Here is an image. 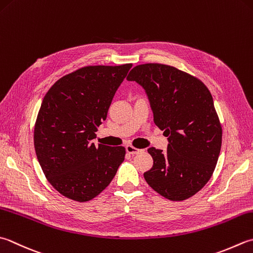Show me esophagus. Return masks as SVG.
I'll list each match as a JSON object with an SVG mask.
<instances>
[{
    "instance_id": "34e87169",
    "label": "esophagus",
    "mask_w": 253,
    "mask_h": 253,
    "mask_svg": "<svg viewBox=\"0 0 253 253\" xmlns=\"http://www.w3.org/2000/svg\"><path fill=\"white\" fill-rule=\"evenodd\" d=\"M126 151L128 153H130V155H136V153L142 152L143 150L142 149H138V148H136V147H132L130 145H128V146H126Z\"/></svg>"
}]
</instances>
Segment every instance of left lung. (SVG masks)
Returning <instances> with one entry per match:
<instances>
[{"label":"left lung","mask_w":253,"mask_h":253,"mask_svg":"<svg viewBox=\"0 0 253 253\" xmlns=\"http://www.w3.org/2000/svg\"><path fill=\"white\" fill-rule=\"evenodd\" d=\"M143 87L153 122L165 130L166 152L149 148L146 182L170 201H184L210 181L221 148V125L209 88L199 79L160 63L136 66L127 77Z\"/></svg>","instance_id":"1"}]
</instances>
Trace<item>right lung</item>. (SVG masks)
I'll return each instance as SVG.
<instances>
[{
	"label": "right lung",
	"instance_id": "obj_1",
	"mask_svg": "<svg viewBox=\"0 0 253 253\" xmlns=\"http://www.w3.org/2000/svg\"><path fill=\"white\" fill-rule=\"evenodd\" d=\"M131 67L81 68L59 79L43 97L35 124V151L49 183L68 199H94L125 159L124 147H95L92 140Z\"/></svg>",
	"mask_w": 253,
	"mask_h": 253
}]
</instances>
